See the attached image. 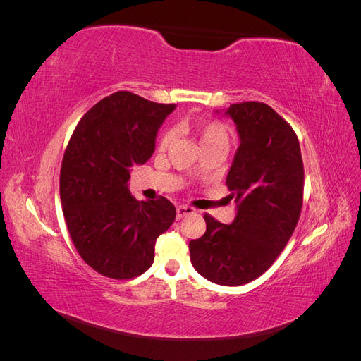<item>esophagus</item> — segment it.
<instances>
[{"label":"esophagus","instance_id":"1","mask_svg":"<svg viewBox=\"0 0 361 361\" xmlns=\"http://www.w3.org/2000/svg\"><path fill=\"white\" fill-rule=\"evenodd\" d=\"M194 207H191V206H183V204H180V206H178V218L180 220V218H183V216H187V215H191V214H194Z\"/></svg>","mask_w":361,"mask_h":361}]
</instances>
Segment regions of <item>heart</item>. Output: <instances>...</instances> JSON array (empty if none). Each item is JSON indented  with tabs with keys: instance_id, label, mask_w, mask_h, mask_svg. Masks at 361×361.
<instances>
[{
	"instance_id": "1",
	"label": "heart",
	"mask_w": 361,
	"mask_h": 361,
	"mask_svg": "<svg viewBox=\"0 0 361 361\" xmlns=\"http://www.w3.org/2000/svg\"><path fill=\"white\" fill-rule=\"evenodd\" d=\"M180 128L185 134L191 135L194 140L199 141L202 149H211V147H223L228 149L231 145V134L226 125H223L218 120L212 118H183L180 122ZM173 141V134L170 129L162 130L158 147L159 150H167Z\"/></svg>"
}]
</instances>
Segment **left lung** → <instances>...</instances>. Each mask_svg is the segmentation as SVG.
<instances>
[{"instance_id": "obj_1", "label": "left lung", "mask_w": 361, "mask_h": 361, "mask_svg": "<svg viewBox=\"0 0 361 361\" xmlns=\"http://www.w3.org/2000/svg\"><path fill=\"white\" fill-rule=\"evenodd\" d=\"M226 114L241 138L226 179L238 214L232 224L204 214L206 232L190 243V255L204 279L241 286L274 264L297 227L304 166L297 134L269 105L233 104Z\"/></svg>"}]
</instances>
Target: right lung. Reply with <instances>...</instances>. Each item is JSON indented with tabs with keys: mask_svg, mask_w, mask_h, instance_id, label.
Returning a JSON list of instances; mask_svg holds the SVG:
<instances>
[{
	"mask_svg": "<svg viewBox=\"0 0 361 361\" xmlns=\"http://www.w3.org/2000/svg\"><path fill=\"white\" fill-rule=\"evenodd\" d=\"M173 110V104L116 92L82 116L64 150V220L78 255L104 277L129 280L146 272L158 236L176 218L166 197L138 202L126 185L130 167L154 154L158 128Z\"/></svg>",
	"mask_w": 361,
	"mask_h": 361,
	"instance_id": "add662e5",
	"label": "right lung"
}]
</instances>
